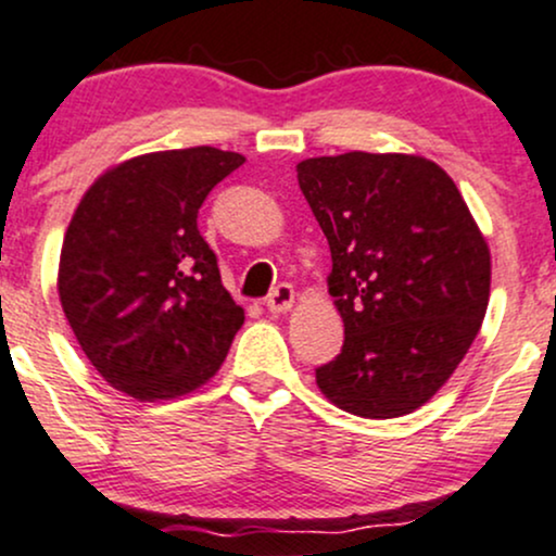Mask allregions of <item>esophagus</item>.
Segmentation results:
<instances>
[{
	"label": "esophagus",
	"instance_id": "esophagus-1",
	"mask_svg": "<svg viewBox=\"0 0 556 556\" xmlns=\"http://www.w3.org/2000/svg\"><path fill=\"white\" fill-rule=\"evenodd\" d=\"M292 303H295V290H292V285L282 282L271 290V295H268L266 301V308L271 311V314H285V311L292 308Z\"/></svg>",
	"mask_w": 556,
	"mask_h": 556
}]
</instances>
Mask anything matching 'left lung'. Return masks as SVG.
<instances>
[{
	"label": "left lung",
	"mask_w": 556,
	"mask_h": 556,
	"mask_svg": "<svg viewBox=\"0 0 556 556\" xmlns=\"http://www.w3.org/2000/svg\"><path fill=\"white\" fill-rule=\"evenodd\" d=\"M298 185L329 242L327 285L345 325L316 386L356 417L412 414L446 386L483 325V231L454 179L422 155L308 157Z\"/></svg>",
	"instance_id": "8db88e82"
}]
</instances>
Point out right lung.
<instances>
[{
	"mask_svg": "<svg viewBox=\"0 0 556 556\" xmlns=\"http://www.w3.org/2000/svg\"><path fill=\"white\" fill-rule=\"evenodd\" d=\"M242 163L216 148L148 152L108 168L73 213L60 303L91 367L131 399L205 386L245 321L198 229L203 200Z\"/></svg>",
	"mask_w": 556,
	"mask_h": 556,
	"instance_id": "1",
	"label": "right lung"
}]
</instances>
